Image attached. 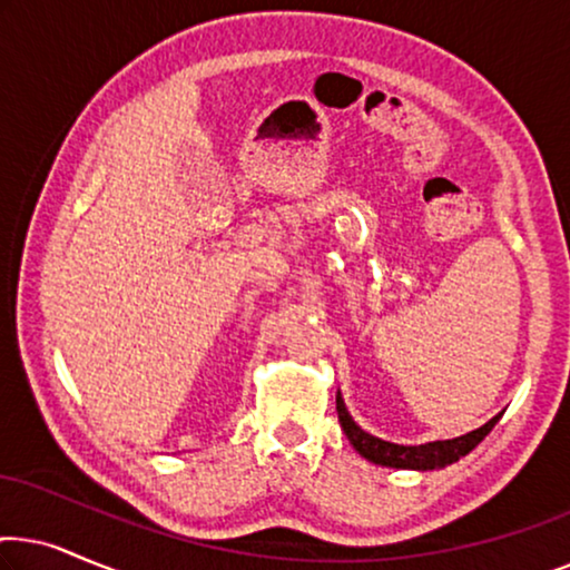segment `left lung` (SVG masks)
Masks as SVG:
<instances>
[{"mask_svg": "<svg viewBox=\"0 0 570 570\" xmlns=\"http://www.w3.org/2000/svg\"><path fill=\"white\" fill-rule=\"evenodd\" d=\"M337 415H340L342 431H345L347 441L353 443L357 454L365 456L373 464L400 466V470H435V466H446L451 462H456L459 456L470 454V451L478 446L490 431H493L498 417H501L495 415L493 420H488L485 425L478 428V431L459 435V439L433 441V443H423V446H400V443L381 441L376 435L365 433L363 428H357L355 420L350 417V412L345 410V402H342L340 394H337Z\"/></svg>", "mask_w": 570, "mask_h": 570, "instance_id": "obj_1", "label": "left lung"}]
</instances>
